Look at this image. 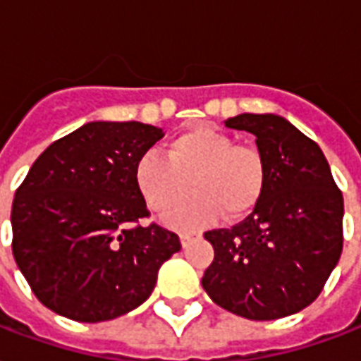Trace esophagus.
Segmentation results:
<instances>
[{"instance_id":"esophagus-1","label":"esophagus","mask_w":361,"mask_h":361,"mask_svg":"<svg viewBox=\"0 0 361 361\" xmlns=\"http://www.w3.org/2000/svg\"><path fill=\"white\" fill-rule=\"evenodd\" d=\"M180 241H181V247L185 248L189 245V241H191V235H188V233H181L180 235Z\"/></svg>"}]
</instances>
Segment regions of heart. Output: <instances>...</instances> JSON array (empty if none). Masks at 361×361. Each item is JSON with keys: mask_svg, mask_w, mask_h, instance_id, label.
<instances>
[{"mask_svg": "<svg viewBox=\"0 0 361 361\" xmlns=\"http://www.w3.org/2000/svg\"><path fill=\"white\" fill-rule=\"evenodd\" d=\"M168 159L141 154L133 178L149 208L166 212L188 193L195 195L166 216L173 228L191 229L218 216L239 220L260 202L268 183L262 151L250 143H235L229 133L212 126H195L176 135Z\"/></svg>", "mask_w": 361, "mask_h": 361, "instance_id": "b5f03b06", "label": "heart"}]
</instances>
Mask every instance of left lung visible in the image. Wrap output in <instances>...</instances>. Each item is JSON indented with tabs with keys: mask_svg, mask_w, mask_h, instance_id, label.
<instances>
[{
	"mask_svg": "<svg viewBox=\"0 0 361 361\" xmlns=\"http://www.w3.org/2000/svg\"><path fill=\"white\" fill-rule=\"evenodd\" d=\"M226 126L256 135L268 183L256 208L204 239L214 260L202 287L218 306L269 322L310 306L343 252V193L316 141L276 114H239Z\"/></svg>",
	"mask_w": 361,
	"mask_h": 361,
	"instance_id": "obj_1",
	"label": "left lung"
}]
</instances>
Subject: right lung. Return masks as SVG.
I'll list each match as a JSON object with an SVG mask.
<instances>
[{
	"instance_id": "add662e5",
	"label": "right lung",
	"mask_w": 361,
	"mask_h": 361,
	"mask_svg": "<svg viewBox=\"0 0 361 361\" xmlns=\"http://www.w3.org/2000/svg\"><path fill=\"white\" fill-rule=\"evenodd\" d=\"M164 133L141 122H90L39 154L18 185L13 256L32 293L59 316L114 319L153 293L180 237L149 216L133 170Z\"/></svg>"
}]
</instances>
